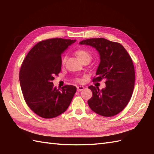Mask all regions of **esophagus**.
<instances>
[{"label":"esophagus","instance_id":"esophagus-1","mask_svg":"<svg viewBox=\"0 0 154 154\" xmlns=\"http://www.w3.org/2000/svg\"><path fill=\"white\" fill-rule=\"evenodd\" d=\"M84 86H77V91L78 92H81V91H82V90L84 89Z\"/></svg>","mask_w":154,"mask_h":154}]
</instances>
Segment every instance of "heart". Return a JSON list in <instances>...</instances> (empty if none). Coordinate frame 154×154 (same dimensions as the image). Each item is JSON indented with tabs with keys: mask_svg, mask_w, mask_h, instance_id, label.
Here are the masks:
<instances>
[{
	"mask_svg": "<svg viewBox=\"0 0 154 154\" xmlns=\"http://www.w3.org/2000/svg\"><path fill=\"white\" fill-rule=\"evenodd\" d=\"M75 54L76 55V57L79 59L81 62L82 61H84L85 60H90L91 59V56H90V53L88 52L87 51H86L85 49H79L75 51ZM66 61V58H64L62 60V63L64 64V62Z\"/></svg>",
	"mask_w": 154,
	"mask_h": 154,
	"instance_id": "1",
	"label": "heart"
}]
</instances>
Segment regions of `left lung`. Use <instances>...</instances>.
<instances>
[{
	"label": "left lung",
	"instance_id": "8db88e82",
	"mask_svg": "<svg viewBox=\"0 0 154 154\" xmlns=\"http://www.w3.org/2000/svg\"><path fill=\"white\" fill-rule=\"evenodd\" d=\"M79 44L92 46L99 53L100 62L93 81H105L101 90L88 86L92 92L88 101L90 108L106 117L117 115L128 105L133 91L135 69L131 57L120 43L103 38L85 39Z\"/></svg>",
	"mask_w": 154,
	"mask_h": 154
}]
</instances>
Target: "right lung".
Returning a JSON list of instances; mask_svg holds the SVG:
<instances>
[{"label":"right lung","instance_id":"1","mask_svg":"<svg viewBox=\"0 0 154 154\" xmlns=\"http://www.w3.org/2000/svg\"><path fill=\"white\" fill-rule=\"evenodd\" d=\"M76 39L52 38L39 42L27 54L19 72L21 88L27 105L44 118L65 112L77 88L72 85L54 87L52 81L60 73L61 54Z\"/></svg>","mask_w":154,"mask_h":154}]
</instances>
